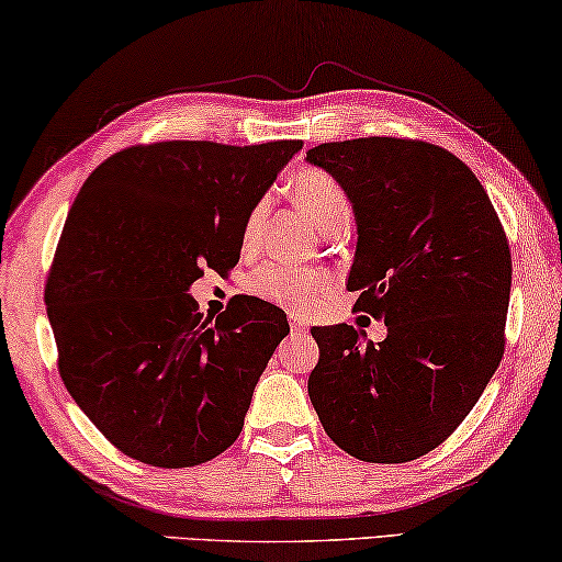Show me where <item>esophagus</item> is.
<instances>
[{
    "instance_id": "esophagus-1",
    "label": "esophagus",
    "mask_w": 562,
    "mask_h": 562,
    "mask_svg": "<svg viewBox=\"0 0 562 562\" xmlns=\"http://www.w3.org/2000/svg\"><path fill=\"white\" fill-rule=\"evenodd\" d=\"M290 327H292V333H295V335H302L307 329L305 319H300L297 315H290Z\"/></svg>"
}]
</instances>
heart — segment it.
I'll list each match as a JSON object with an SVG mask.
<instances>
[{"label": "heart", "instance_id": "obj_1", "mask_svg": "<svg viewBox=\"0 0 562 562\" xmlns=\"http://www.w3.org/2000/svg\"><path fill=\"white\" fill-rule=\"evenodd\" d=\"M290 194L297 207L323 229V233H340L352 220V200L342 182L335 175L319 167H305L290 180ZM267 210L270 204L260 200L247 212L243 225V247L252 249L265 233ZM247 288L252 295L290 310H307L333 288L325 272L307 270L295 265H265L249 274Z\"/></svg>", "mask_w": 562, "mask_h": 562}]
</instances>
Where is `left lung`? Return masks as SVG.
<instances>
[{"label": "left lung", "mask_w": 562, "mask_h": 562, "mask_svg": "<svg viewBox=\"0 0 562 562\" xmlns=\"http://www.w3.org/2000/svg\"><path fill=\"white\" fill-rule=\"evenodd\" d=\"M350 194L358 249L347 290L385 319L382 342L352 325L313 327L307 393L325 432L364 462H407L448 440L505 352L513 260L465 162L420 139L362 137L307 149Z\"/></svg>", "instance_id": "1"}]
</instances>
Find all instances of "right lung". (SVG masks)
<instances>
[{
	"label": "right lung",
	"instance_id": "obj_1",
	"mask_svg": "<svg viewBox=\"0 0 562 562\" xmlns=\"http://www.w3.org/2000/svg\"><path fill=\"white\" fill-rule=\"evenodd\" d=\"M300 149L155 142L104 159L79 190L44 300L65 387L124 456L192 468L243 432L288 315L239 295L212 323L187 292L237 265L247 212Z\"/></svg>",
	"mask_w": 562,
	"mask_h": 562
}]
</instances>
